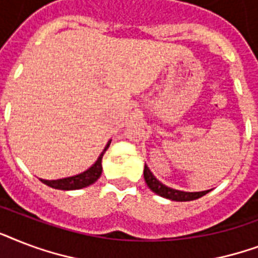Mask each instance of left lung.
Returning <instances> with one entry per match:
<instances>
[{
	"mask_svg": "<svg viewBox=\"0 0 258 258\" xmlns=\"http://www.w3.org/2000/svg\"><path fill=\"white\" fill-rule=\"evenodd\" d=\"M143 175H145L146 183H147V186L151 188V191H154L155 194H158V196L163 197V198H167V200L184 202V201L198 200V198L204 197L205 194H208L209 192V190H206V191L188 192V191H180V190H175V188L167 187L166 184L159 182V180L153 175V172L150 171V169L147 167V166H145Z\"/></svg>",
	"mask_w": 258,
	"mask_h": 258,
	"instance_id": "obj_1",
	"label": "left lung"
}]
</instances>
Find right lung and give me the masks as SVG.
<instances>
[{
	"instance_id": "right-lung-1",
	"label": "right lung",
	"mask_w": 258,
	"mask_h": 258,
	"mask_svg": "<svg viewBox=\"0 0 258 258\" xmlns=\"http://www.w3.org/2000/svg\"><path fill=\"white\" fill-rule=\"evenodd\" d=\"M111 145V141L107 143V146L103 150V153L99 155L97 161L93 163L88 170H86L82 174H78V175L68 176V178H62V179H56V180H46V179H40L42 183H45L46 186L49 187L57 188V190H79V188L87 187L89 184L95 183L99 176L101 175V159H103V155L107 151V149Z\"/></svg>"
}]
</instances>
